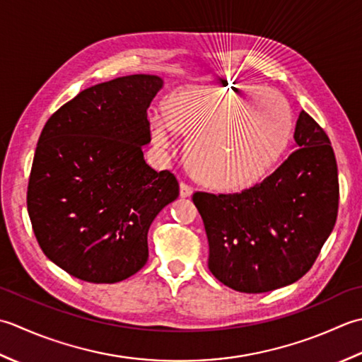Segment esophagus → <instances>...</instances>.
Wrapping results in <instances>:
<instances>
[{
  "label": "esophagus",
  "mask_w": 362,
  "mask_h": 362,
  "mask_svg": "<svg viewBox=\"0 0 362 362\" xmlns=\"http://www.w3.org/2000/svg\"><path fill=\"white\" fill-rule=\"evenodd\" d=\"M192 194H194V189H192V186H189L187 182H181L180 184V195L182 198H189Z\"/></svg>",
  "instance_id": "esophagus-1"
}]
</instances>
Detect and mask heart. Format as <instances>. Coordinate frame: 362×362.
<instances>
[{
	"mask_svg": "<svg viewBox=\"0 0 362 362\" xmlns=\"http://www.w3.org/2000/svg\"><path fill=\"white\" fill-rule=\"evenodd\" d=\"M293 117L283 93L261 86H187L167 110L150 114L151 140L170 150L176 129L189 131L192 172L206 186L240 190L270 170L289 144Z\"/></svg>",
	"mask_w": 362,
	"mask_h": 362,
	"instance_id": "obj_1",
	"label": "heart"
}]
</instances>
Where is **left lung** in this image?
<instances>
[{"label":"left lung","mask_w":362,"mask_h":362,"mask_svg":"<svg viewBox=\"0 0 362 362\" xmlns=\"http://www.w3.org/2000/svg\"><path fill=\"white\" fill-rule=\"evenodd\" d=\"M276 170L240 194H194L209 242L208 267L234 291L289 286L313 267L336 223L339 181L329 139L305 110Z\"/></svg>","instance_id":"8db88e82"}]
</instances>
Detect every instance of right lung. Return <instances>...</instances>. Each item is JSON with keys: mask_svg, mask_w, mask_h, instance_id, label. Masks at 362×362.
Segmentation results:
<instances>
[{"mask_svg": "<svg viewBox=\"0 0 362 362\" xmlns=\"http://www.w3.org/2000/svg\"><path fill=\"white\" fill-rule=\"evenodd\" d=\"M164 86L129 75L92 86L49 117L37 142L28 214L42 252L87 283L123 281L148 259L150 225L180 195L144 159L146 109Z\"/></svg>", "mask_w": 362, "mask_h": 362, "instance_id": "1", "label": "right lung"}]
</instances>
